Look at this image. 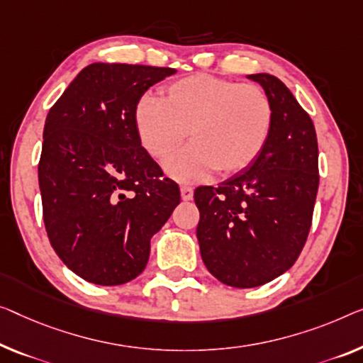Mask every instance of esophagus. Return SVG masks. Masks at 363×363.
Listing matches in <instances>:
<instances>
[{"mask_svg": "<svg viewBox=\"0 0 363 363\" xmlns=\"http://www.w3.org/2000/svg\"><path fill=\"white\" fill-rule=\"evenodd\" d=\"M181 197L182 200H192L194 189L191 186H187V184H184V186H181Z\"/></svg>", "mask_w": 363, "mask_h": 363, "instance_id": "34e87169", "label": "esophagus"}]
</instances>
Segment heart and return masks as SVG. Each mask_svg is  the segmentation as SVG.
Returning a JSON list of instances; mask_svg holds the SVG:
<instances>
[{"mask_svg": "<svg viewBox=\"0 0 363 363\" xmlns=\"http://www.w3.org/2000/svg\"><path fill=\"white\" fill-rule=\"evenodd\" d=\"M272 122V102L262 88L210 74L176 81L161 101L143 97L135 111L140 142L153 158H166L186 137L192 142L166 161V171L179 181L246 169L266 147Z\"/></svg>", "mask_w": 363, "mask_h": 363, "instance_id": "heart-1", "label": "heart"}]
</instances>
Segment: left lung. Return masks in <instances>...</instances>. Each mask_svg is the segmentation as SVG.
Returning a JSON list of instances; mask_svg holds the SVG:
<instances>
[{
  "mask_svg": "<svg viewBox=\"0 0 363 363\" xmlns=\"http://www.w3.org/2000/svg\"><path fill=\"white\" fill-rule=\"evenodd\" d=\"M247 78L272 102L266 147L218 187L194 192L203 264L220 282L238 289L267 284L294 266L310 233L320 186L316 130L308 112L279 78Z\"/></svg>",
  "mask_w": 363,
  "mask_h": 363,
  "instance_id": "8db88e82",
  "label": "left lung"
}]
</instances>
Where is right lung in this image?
<instances>
[{"instance_id":"add662e5","label":"right lung","mask_w":363,"mask_h":363,"mask_svg":"<svg viewBox=\"0 0 363 363\" xmlns=\"http://www.w3.org/2000/svg\"><path fill=\"white\" fill-rule=\"evenodd\" d=\"M174 68L91 63L47 113L39 186L47 236L65 266L97 285L143 272L179 186L140 142L135 111Z\"/></svg>"}]
</instances>
